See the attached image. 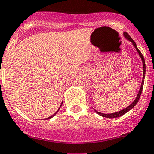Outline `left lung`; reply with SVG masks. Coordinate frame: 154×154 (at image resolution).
Returning a JSON list of instances; mask_svg holds the SVG:
<instances>
[{"label": "left lung", "mask_w": 154, "mask_h": 154, "mask_svg": "<svg viewBox=\"0 0 154 154\" xmlns=\"http://www.w3.org/2000/svg\"><path fill=\"white\" fill-rule=\"evenodd\" d=\"M124 35H125V38H127L128 40H129L130 42H133V45L135 46V48L136 49V50H137V52H138L139 55L140 56V57H141L142 60H143V81H142V85H141V87H140V91H139L138 94H137V97H136V98L135 99V101H133L132 104H131L130 105H129V106L127 107V108H125V109H123V110L122 111H119V112H116V113H112V114H103V113H101V112H97V111H95L96 112H97V114L100 115V116H103V117H105V118H118L119 117V116H122V115L125 114L126 112H129V110H131V109H133V107L135 106V105L137 104V102L139 101V100H140V95H141V93H142V91H143V83H144V77H145V72H146V65H145V60H144V57L143 56V54L141 53V52L139 50V49L137 48V46H136V42H134L133 40V38H131L130 35H129V34L127 32H124Z\"/></svg>", "instance_id": "obj_1"}]
</instances>
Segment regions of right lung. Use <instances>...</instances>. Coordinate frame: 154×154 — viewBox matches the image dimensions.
<instances>
[{"instance_id":"add662e5","label":"right lung","mask_w":154,"mask_h":154,"mask_svg":"<svg viewBox=\"0 0 154 154\" xmlns=\"http://www.w3.org/2000/svg\"><path fill=\"white\" fill-rule=\"evenodd\" d=\"M62 104H63V102H62ZM61 105H60V107H61ZM59 110H60V109H58V111ZM58 111H57V112H58ZM57 112H56V113H57ZM56 113H55V114L54 115H53V116H50V117H49V118H47V119H51V118L52 117H53V116H55V115H56Z\"/></svg>"}]
</instances>
